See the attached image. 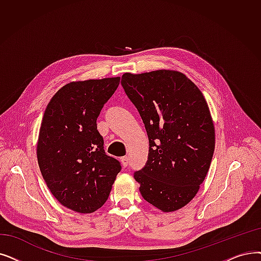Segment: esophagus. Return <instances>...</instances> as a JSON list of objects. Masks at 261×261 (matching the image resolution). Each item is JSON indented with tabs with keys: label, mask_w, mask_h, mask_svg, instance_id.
<instances>
[{
	"label": "esophagus",
	"mask_w": 261,
	"mask_h": 261,
	"mask_svg": "<svg viewBox=\"0 0 261 261\" xmlns=\"http://www.w3.org/2000/svg\"><path fill=\"white\" fill-rule=\"evenodd\" d=\"M120 162H121V164H122L123 167H127L128 164H129V159H128V156H122V158L120 159Z\"/></svg>",
	"instance_id": "obj_1"
}]
</instances>
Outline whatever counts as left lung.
Wrapping results in <instances>:
<instances>
[{
	"instance_id": "left-lung-1",
	"label": "left lung",
	"mask_w": 261,
	"mask_h": 261,
	"mask_svg": "<svg viewBox=\"0 0 261 261\" xmlns=\"http://www.w3.org/2000/svg\"><path fill=\"white\" fill-rule=\"evenodd\" d=\"M121 85L138 109L149 140L148 160L134 179L143 198L163 212L194 198L209 171L214 124L203 95L184 73H124Z\"/></svg>"
}]
</instances>
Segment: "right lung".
I'll list each match as a JSON object with an SVG mask.
<instances>
[{"label":"right lung","mask_w":261,"mask_h":261,"mask_svg":"<svg viewBox=\"0 0 261 261\" xmlns=\"http://www.w3.org/2000/svg\"><path fill=\"white\" fill-rule=\"evenodd\" d=\"M120 77L68 83L44 111L37 143L41 175L53 196L79 213L107 201L121 165L103 149L97 118Z\"/></svg>","instance_id":"1"}]
</instances>
